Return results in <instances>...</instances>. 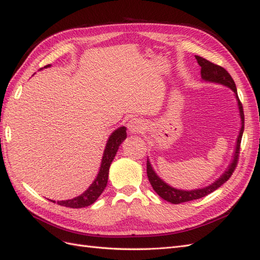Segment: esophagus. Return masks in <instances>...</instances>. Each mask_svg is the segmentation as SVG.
I'll return each mask as SVG.
<instances>
[{"mask_svg":"<svg viewBox=\"0 0 260 260\" xmlns=\"http://www.w3.org/2000/svg\"><path fill=\"white\" fill-rule=\"evenodd\" d=\"M128 130L131 135H137L143 131V123L138 118H133L128 122Z\"/></svg>","mask_w":260,"mask_h":260,"instance_id":"obj_1","label":"esophagus"}]
</instances>
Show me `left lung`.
I'll use <instances>...</instances> for the list:
<instances>
[{
    "label": "left lung",
    "mask_w": 260,
    "mask_h": 260,
    "mask_svg": "<svg viewBox=\"0 0 260 260\" xmlns=\"http://www.w3.org/2000/svg\"><path fill=\"white\" fill-rule=\"evenodd\" d=\"M195 58H196V60H198L199 65L201 66V75H202L203 80L225 85L234 92V95H235V98H237V101H238V106H239L240 116H241V130H240L239 137L237 140V145H235V151H234L232 162L229 165V167H228V169L224 171V174L220 176V178L217 179L214 183H211L205 187L196 188V190H191V191L178 190V188L172 187V186L168 185L166 182H164V181L155 174L151 162H149V160L147 159L146 172H147V178H148L149 183H151V185L153 186L154 191L158 194L162 200L170 202L171 204H180V203H185V202H190V201H194V200H199L201 198H204V196L210 194L211 192L216 191L218 187H220L224 182H226V181L229 180V178L232 176L233 171L238 165V159L240 156V145H241L242 136H243V131H244V112H243L242 103L240 102V99L238 96L237 86H235V83L232 79V77L224 68H222L219 65H216V64H214V62H211L201 56H198V55H196Z\"/></svg>",
    "instance_id": "8db88e82"
}]
</instances>
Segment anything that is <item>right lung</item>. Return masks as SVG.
<instances>
[{
    "label": "right lung",
    "instance_id": "add662e5",
    "mask_svg": "<svg viewBox=\"0 0 260 260\" xmlns=\"http://www.w3.org/2000/svg\"><path fill=\"white\" fill-rule=\"evenodd\" d=\"M51 65H46L44 68L50 67ZM125 127H120L117 130H115L111 136L106 143L103 158H102L100 171L98 174V177L95 180L93 181V183L89 186L86 191H84L81 195L77 196V198L73 200H67V201H58L57 204L60 206L70 207V208H82L90 206L91 204L95 202L100 195L103 193L104 188L106 187L107 180H108V172L109 167H111V164L114 160V157L116 156V153L119 148V145L123 142L124 139L127 138V132H125ZM55 203V201H51Z\"/></svg>",
    "mask_w": 260,
    "mask_h": 260
}]
</instances>
